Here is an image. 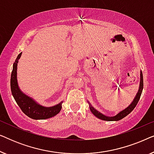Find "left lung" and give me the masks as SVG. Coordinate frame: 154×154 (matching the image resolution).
<instances>
[{
  "instance_id": "1",
  "label": "left lung",
  "mask_w": 154,
  "mask_h": 154,
  "mask_svg": "<svg viewBox=\"0 0 154 154\" xmlns=\"http://www.w3.org/2000/svg\"><path fill=\"white\" fill-rule=\"evenodd\" d=\"M143 85H144V83H143V75L142 71H140V86H139V90L137 92L135 97H134V100H132L129 106L126 107L125 109L120 111L119 113H118L116 116H106L103 114L100 111L97 110L95 108H94L93 106H92V104H90L89 101H88V104H89V107L90 111L92 113L94 116L98 118L99 119L102 120V121H120V120L123 119V118H125L126 116H128L130 113H131L132 110L134 109V107L136 106V105L137 104V103L140 100V96L142 94V90H143Z\"/></svg>"
}]
</instances>
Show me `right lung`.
Listing matches in <instances>:
<instances>
[{"label":"right lung","instance_id":"right-lung-1","mask_svg":"<svg viewBox=\"0 0 154 154\" xmlns=\"http://www.w3.org/2000/svg\"><path fill=\"white\" fill-rule=\"evenodd\" d=\"M22 52L19 54L15 62L13 64V68L11 73L10 87L12 94L17 104L22 111L31 119L34 120H45L54 117L58 114L62 109L63 101L52 106H44L38 103L33 98L24 93L19 87L17 81V63Z\"/></svg>","mask_w":154,"mask_h":154}]
</instances>
